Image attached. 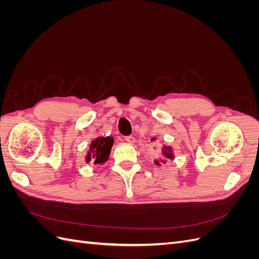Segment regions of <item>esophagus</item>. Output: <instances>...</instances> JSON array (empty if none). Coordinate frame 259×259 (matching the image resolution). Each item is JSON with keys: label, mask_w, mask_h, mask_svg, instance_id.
<instances>
[{"label": "esophagus", "mask_w": 259, "mask_h": 259, "mask_svg": "<svg viewBox=\"0 0 259 259\" xmlns=\"http://www.w3.org/2000/svg\"><path fill=\"white\" fill-rule=\"evenodd\" d=\"M124 139H125V142H127L128 144H134L135 143V137L134 136H132V135H128V136H125L124 137Z\"/></svg>", "instance_id": "esophagus-1"}]
</instances>
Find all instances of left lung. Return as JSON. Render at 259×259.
<instances>
[{"mask_svg":"<svg viewBox=\"0 0 259 259\" xmlns=\"http://www.w3.org/2000/svg\"><path fill=\"white\" fill-rule=\"evenodd\" d=\"M163 154L165 155L166 158H169V159L173 158V154H171L170 150H165V151H163ZM155 164H156V165H160V163H159L158 161H155Z\"/></svg>","mask_w":259,"mask_h":259,"instance_id":"8db88e82","label":"left lung"}]
</instances>
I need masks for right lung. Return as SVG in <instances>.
I'll return each mask as SVG.
<instances>
[{"label": "right lung", "mask_w": 259, "mask_h": 259, "mask_svg": "<svg viewBox=\"0 0 259 259\" xmlns=\"http://www.w3.org/2000/svg\"><path fill=\"white\" fill-rule=\"evenodd\" d=\"M112 145V137H98L95 140H93L86 161H94L95 164L106 162L109 158V154H110Z\"/></svg>", "instance_id": "1"}]
</instances>
